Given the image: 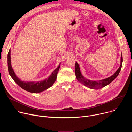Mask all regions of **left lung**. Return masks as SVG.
Instances as JSON below:
<instances>
[{
	"label": "left lung",
	"instance_id": "1",
	"mask_svg": "<svg viewBox=\"0 0 132 132\" xmlns=\"http://www.w3.org/2000/svg\"><path fill=\"white\" fill-rule=\"evenodd\" d=\"M122 62H123V58H122V55L121 54L120 66L113 75L105 79L94 81V80H89L85 78L83 76L80 70V67L79 64L76 62V63H75V75H76V77L77 79L80 82L83 84L84 86L90 89H101L110 84L112 81H113L117 77V76H118V75L119 74L121 71L122 65Z\"/></svg>",
	"mask_w": 132,
	"mask_h": 132
}]
</instances>
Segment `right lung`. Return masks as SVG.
<instances>
[{"mask_svg":"<svg viewBox=\"0 0 132 132\" xmlns=\"http://www.w3.org/2000/svg\"><path fill=\"white\" fill-rule=\"evenodd\" d=\"M10 50H9L8 54V67L9 75L13 80L23 89L31 92V93H40L49 88H50L55 82L58 71L60 67V64L55 70L52 73L50 76L43 80L37 81H24L19 78L11 66V57H10Z\"/></svg>","mask_w":132,"mask_h":132,"instance_id":"add662e5","label":"right lung"}]
</instances>
